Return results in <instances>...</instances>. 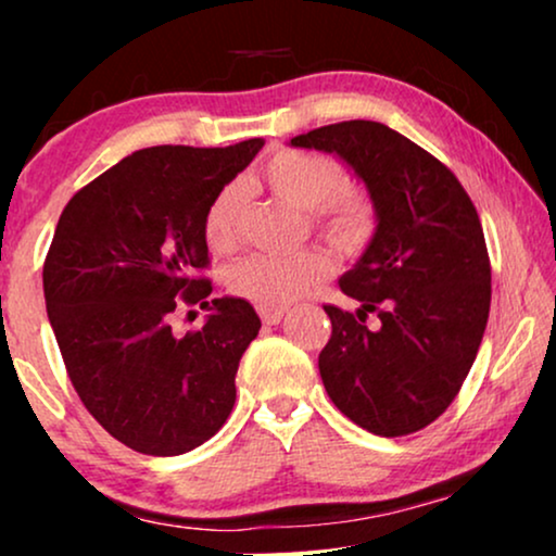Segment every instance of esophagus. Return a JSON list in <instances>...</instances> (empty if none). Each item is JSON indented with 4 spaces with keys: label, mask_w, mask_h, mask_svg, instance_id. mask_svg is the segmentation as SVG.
I'll use <instances>...</instances> for the list:
<instances>
[{
    "label": "esophagus",
    "mask_w": 556,
    "mask_h": 556,
    "mask_svg": "<svg viewBox=\"0 0 556 556\" xmlns=\"http://www.w3.org/2000/svg\"><path fill=\"white\" fill-rule=\"evenodd\" d=\"M257 314H261L263 324H268V326H276V324H280V318L286 316V308H270V306H261V308H257Z\"/></svg>",
    "instance_id": "1"
}]
</instances>
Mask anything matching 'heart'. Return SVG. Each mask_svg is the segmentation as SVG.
Here are the masks:
<instances>
[{
  "mask_svg": "<svg viewBox=\"0 0 556 556\" xmlns=\"http://www.w3.org/2000/svg\"><path fill=\"white\" fill-rule=\"evenodd\" d=\"M263 181L278 200L295 210L314 212V223L326 238L344 250H359L375 232V207L359 189L341 187L344 172L337 162L306 151H280L263 166ZM245 207V189L227 185L212 200L204 215V240L223 253L238 240ZM331 261L321 250H301L293 255L255 253L232 263L225 286L255 306H286L329 276Z\"/></svg>",
  "mask_w": 556,
  "mask_h": 556,
  "instance_id": "b5f03b06",
  "label": "heart"
}]
</instances>
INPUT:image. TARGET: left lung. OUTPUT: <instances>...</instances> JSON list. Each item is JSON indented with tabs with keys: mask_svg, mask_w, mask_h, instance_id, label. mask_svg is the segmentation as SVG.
Wrapping results in <instances>:
<instances>
[{
	"mask_svg": "<svg viewBox=\"0 0 556 556\" xmlns=\"http://www.w3.org/2000/svg\"><path fill=\"white\" fill-rule=\"evenodd\" d=\"M288 143L337 156L375 207L367 248L339 278L359 308L326 306V392L375 435L422 430L458 394L489 321L491 265L473 202L447 166L377 121L321 126Z\"/></svg>",
	"mask_w": 556,
	"mask_h": 556,
	"instance_id": "1",
	"label": "left lung"
}]
</instances>
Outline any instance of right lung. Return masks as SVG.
Here are the masks:
<instances>
[{
	"mask_svg": "<svg viewBox=\"0 0 556 556\" xmlns=\"http://www.w3.org/2000/svg\"><path fill=\"white\" fill-rule=\"evenodd\" d=\"M134 151L67 202L42 268L45 306L71 382L113 438L143 455L194 451L223 428L235 375L261 318L245 299H210L204 215L263 149ZM200 302V332L170 314Z\"/></svg>",
	"mask_w": 556,
	"mask_h": 556,
	"instance_id": "obj_1",
	"label": "right lung"
}]
</instances>
